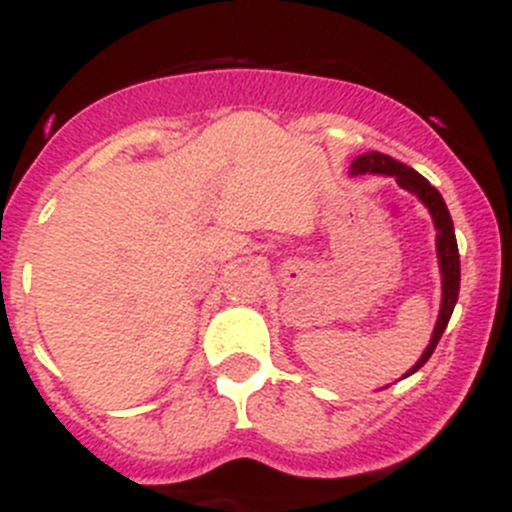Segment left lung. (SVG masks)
Returning a JSON list of instances; mask_svg holds the SVG:
<instances>
[{"instance_id":"1","label":"left lung","mask_w":512,"mask_h":512,"mask_svg":"<svg viewBox=\"0 0 512 512\" xmlns=\"http://www.w3.org/2000/svg\"><path fill=\"white\" fill-rule=\"evenodd\" d=\"M351 174H388V176H396L398 184L403 189H408L411 194H416L423 204L428 206L430 216H433V224L438 229V261H440V276H443V301H440V313H438V323H435V331L430 336L428 348L423 351L421 361L406 373H416L418 368L426 366V361L433 356L435 346H438L440 336H443L445 326L450 321V313H453L455 301H458V291H460V256H458V244H455V231H453V221H450L448 214V206H445L443 196L438 194L435 186L428 184V179H423L418 171H413L411 166L401 164V161L391 159L386 154H378V151H368V154L358 156L353 159L351 164Z\"/></svg>"}]
</instances>
